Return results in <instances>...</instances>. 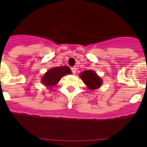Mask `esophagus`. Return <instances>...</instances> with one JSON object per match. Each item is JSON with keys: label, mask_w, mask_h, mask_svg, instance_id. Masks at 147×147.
I'll return each mask as SVG.
<instances>
[{"label": "esophagus", "mask_w": 147, "mask_h": 147, "mask_svg": "<svg viewBox=\"0 0 147 147\" xmlns=\"http://www.w3.org/2000/svg\"><path fill=\"white\" fill-rule=\"evenodd\" d=\"M71 71H72V73L73 74H76V68L75 67H72L71 68Z\"/></svg>", "instance_id": "esophagus-1"}]
</instances>
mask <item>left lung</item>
Returning <instances> with one entry per match:
<instances>
[{"label": "left lung", "mask_w": 147, "mask_h": 147, "mask_svg": "<svg viewBox=\"0 0 147 147\" xmlns=\"http://www.w3.org/2000/svg\"><path fill=\"white\" fill-rule=\"evenodd\" d=\"M80 77L90 90L96 89L102 85V80L93 71H83Z\"/></svg>", "instance_id": "1"}]
</instances>
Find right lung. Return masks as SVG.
I'll return each mask as SVG.
<instances>
[{
  "label": "right lung",
  "instance_id": "right-lung-1",
  "mask_svg": "<svg viewBox=\"0 0 147 147\" xmlns=\"http://www.w3.org/2000/svg\"><path fill=\"white\" fill-rule=\"evenodd\" d=\"M70 74H71V71L67 66L53 67L47 73H45L42 79V82L49 87L54 86L64 75Z\"/></svg>",
  "mask_w": 147,
  "mask_h": 147
}]
</instances>
